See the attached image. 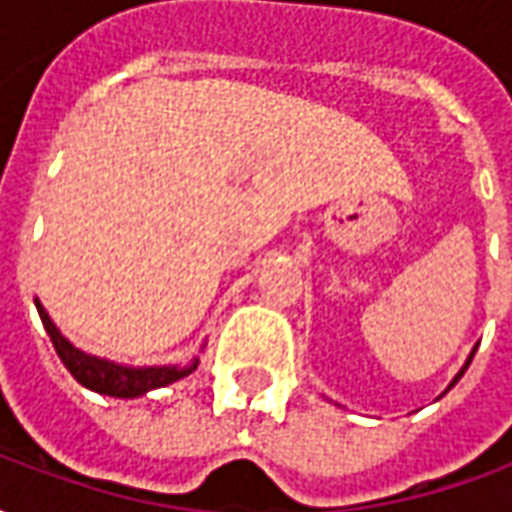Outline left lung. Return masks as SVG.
<instances>
[{
  "instance_id": "left-lung-1",
  "label": "left lung",
  "mask_w": 512,
  "mask_h": 512,
  "mask_svg": "<svg viewBox=\"0 0 512 512\" xmlns=\"http://www.w3.org/2000/svg\"><path fill=\"white\" fill-rule=\"evenodd\" d=\"M472 356H474V351H472ZM472 356H469V362H466V367L472 365ZM466 367H463L461 373H458V376H455V381H452V384H450V386H455V384H458V378H461V376H463V373H466Z\"/></svg>"
}]
</instances>
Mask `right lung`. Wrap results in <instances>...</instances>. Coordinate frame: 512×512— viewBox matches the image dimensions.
Masks as SVG:
<instances>
[{"mask_svg":"<svg viewBox=\"0 0 512 512\" xmlns=\"http://www.w3.org/2000/svg\"><path fill=\"white\" fill-rule=\"evenodd\" d=\"M38 304V301H35ZM40 321L49 332L51 343H54V351L62 359V365L71 370V376L79 381L87 389L93 392H101V395L112 397H139L150 392V389H158V386H167L178 378L189 376L197 370V359L189 362L186 367H120L112 365V362H104V359H95V356L82 354L79 348H73L60 332L57 326L51 323V318L46 315V310L38 304Z\"/></svg>","mask_w":512,"mask_h":512,"instance_id":"right-lung-1","label":"right lung"}]
</instances>
